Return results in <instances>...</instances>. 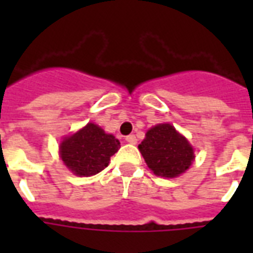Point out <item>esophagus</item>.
Here are the masks:
<instances>
[{
  "mask_svg": "<svg viewBox=\"0 0 253 253\" xmlns=\"http://www.w3.org/2000/svg\"><path fill=\"white\" fill-rule=\"evenodd\" d=\"M126 140L127 143H130V144H136V143H138V139H136L135 135H128V136H126Z\"/></svg>",
  "mask_w": 253,
  "mask_h": 253,
  "instance_id": "esophagus-1",
  "label": "esophagus"
}]
</instances>
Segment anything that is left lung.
Masks as SVG:
<instances>
[{
    "label": "left lung",
    "mask_w": 253,
    "mask_h": 253,
    "mask_svg": "<svg viewBox=\"0 0 253 253\" xmlns=\"http://www.w3.org/2000/svg\"><path fill=\"white\" fill-rule=\"evenodd\" d=\"M139 150L156 176L170 178L184 173L194 159L192 146L169 123L158 125L147 131Z\"/></svg>",
    "instance_id": "8db88e82"
}]
</instances>
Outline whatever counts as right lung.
I'll use <instances>...</instances> for the list:
<instances>
[{
    "mask_svg": "<svg viewBox=\"0 0 253 253\" xmlns=\"http://www.w3.org/2000/svg\"><path fill=\"white\" fill-rule=\"evenodd\" d=\"M119 147L118 139L105 134L94 123H87L84 128L61 142V160L75 174L93 176L109 166L110 158Z\"/></svg>",
    "mask_w": 253,
    "mask_h": 253,
    "instance_id": "right-lung-1",
    "label": "right lung"
}]
</instances>
